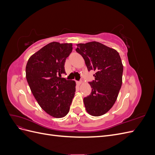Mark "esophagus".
<instances>
[{"label": "esophagus", "instance_id": "esophagus-1", "mask_svg": "<svg viewBox=\"0 0 155 155\" xmlns=\"http://www.w3.org/2000/svg\"><path fill=\"white\" fill-rule=\"evenodd\" d=\"M81 83H82V81H77V83L78 84V85H81Z\"/></svg>", "mask_w": 155, "mask_h": 155}]
</instances>
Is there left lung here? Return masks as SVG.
Returning <instances> with one entry per match:
<instances>
[{
    "instance_id": "left-lung-1",
    "label": "left lung",
    "mask_w": 155,
    "mask_h": 155,
    "mask_svg": "<svg viewBox=\"0 0 155 155\" xmlns=\"http://www.w3.org/2000/svg\"><path fill=\"white\" fill-rule=\"evenodd\" d=\"M76 46V51L85 60L88 71L96 72L95 79L89 82L92 91L84 97V105L88 114L101 116L114 104L122 84L120 56L116 50L96 41Z\"/></svg>"
}]
</instances>
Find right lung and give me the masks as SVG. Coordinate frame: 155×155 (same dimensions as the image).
Instances as JSON below:
<instances>
[{
  "label": "right lung",
  "mask_w": 155,
  "mask_h": 155,
  "mask_svg": "<svg viewBox=\"0 0 155 155\" xmlns=\"http://www.w3.org/2000/svg\"><path fill=\"white\" fill-rule=\"evenodd\" d=\"M72 51V43L52 42L32 55L26 67V78L33 95L46 113L63 118L70 110L76 83L62 78L65 60Z\"/></svg>",
  "instance_id": "add662e5"
}]
</instances>
